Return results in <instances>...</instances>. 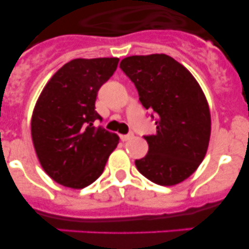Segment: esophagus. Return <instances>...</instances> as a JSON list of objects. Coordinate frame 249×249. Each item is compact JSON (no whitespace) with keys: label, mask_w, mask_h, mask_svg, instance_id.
<instances>
[{"label":"esophagus","mask_w":249,"mask_h":249,"mask_svg":"<svg viewBox=\"0 0 249 249\" xmlns=\"http://www.w3.org/2000/svg\"><path fill=\"white\" fill-rule=\"evenodd\" d=\"M133 138V133H128V135H121V140L124 142V141H129Z\"/></svg>","instance_id":"34e87169"}]
</instances>
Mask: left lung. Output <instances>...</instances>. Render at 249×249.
<instances>
[{
  "mask_svg": "<svg viewBox=\"0 0 249 249\" xmlns=\"http://www.w3.org/2000/svg\"><path fill=\"white\" fill-rule=\"evenodd\" d=\"M146 109L157 113L148 153L136 160L141 175L175 186L198 168L208 149L211 112L201 86L183 65L164 53L129 56L120 63Z\"/></svg>",
  "mask_w": 249,
  "mask_h": 249,
  "instance_id": "obj_1",
  "label": "left lung"
}]
</instances>
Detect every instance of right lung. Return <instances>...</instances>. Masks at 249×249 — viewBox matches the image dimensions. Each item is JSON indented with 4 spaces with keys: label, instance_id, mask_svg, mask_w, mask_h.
<instances>
[{
    "label": "right lung",
    "instance_id": "obj_1",
    "mask_svg": "<svg viewBox=\"0 0 249 249\" xmlns=\"http://www.w3.org/2000/svg\"><path fill=\"white\" fill-rule=\"evenodd\" d=\"M117 57L72 59L51 77L35 105L31 135L43 171L54 182L81 190L93 183L117 147L116 133L94 127L101 86L117 68Z\"/></svg>",
    "mask_w": 249,
    "mask_h": 249
}]
</instances>
